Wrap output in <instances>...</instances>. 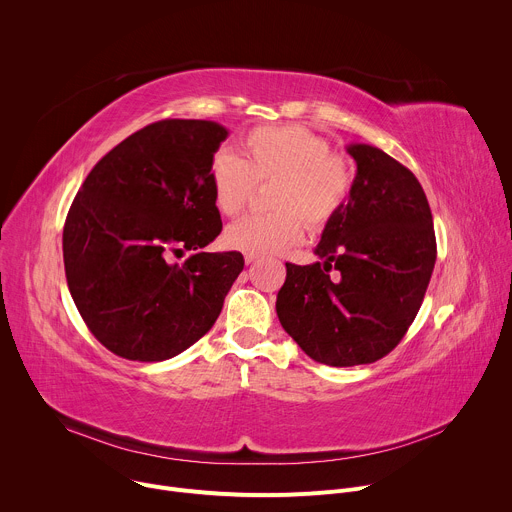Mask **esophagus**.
<instances>
[{"label":"esophagus","instance_id":"1","mask_svg":"<svg viewBox=\"0 0 512 512\" xmlns=\"http://www.w3.org/2000/svg\"><path fill=\"white\" fill-rule=\"evenodd\" d=\"M257 259H259V257H257V255H245V263H247V265H251V263H255V261H257Z\"/></svg>","mask_w":512,"mask_h":512}]
</instances>
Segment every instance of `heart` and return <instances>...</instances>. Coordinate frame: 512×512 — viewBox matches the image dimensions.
I'll use <instances>...</instances> for the list:
<instances>
[{"label":"heart","mask_w":512,"mask_h":512,"mask_svg":"<svg viewBox=\"0 0 512 512\" xmlns=\"http://www.w3.org/2000/svg\"><path fill=\"white\" fill-rule=\"evenodd\" d=\"M245 158L221 150L210 168L214 204L223 214H239L257 184H271L273 214L233 223L225 243L245 255H277L306 237V223L324 229L346 206L354 174L350 164L330 154L326 139L300 125H265L243 139Z\"/></svg>","instance_id":"1"}]
</instances>
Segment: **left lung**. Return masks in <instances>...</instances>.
I'll use <instances>...</instances> for the list:
<instances>
[{"label":"left lung","instance_id":"1","mask_svg":"<svg viewBox=\"0 0 512 512\" xmlns=\"http://www.w3.org/2000/svg\"><path fill=\"white\" fill-rule=\"evenodd\" d=\"M352 194L326 225L312 265L285 263L275 310L316 362L356 367L389 354L415 320L435 265V233L419 180L369 143H350Z\"/></svg>","mask_w":512,"mask_h":512}]
</instances>
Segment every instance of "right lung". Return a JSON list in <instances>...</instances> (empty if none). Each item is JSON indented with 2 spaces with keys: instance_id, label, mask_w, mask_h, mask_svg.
Returning a JSON list of instances; mask_svg holds the SVG:
<instances>
[{
  "instance_id": "1",
  "label": "right lung",
  "mask_w": 512,
  "mask_h": 512,
  "mask_svg": "<svg viewBox=\"0 0 512 512\" xmlns=\"http://www.w3.org/2000/svg\"><path fill=\"white\" fill-rule=\"evenodd\" d=\"M229 131L164 119L123 139L89 172L62 231L70 296L113 354L160 362L200 340L243 271L237 251H202L223 231L210 168ZM192 250L170 264L174 250Z\"/></svg>"
}]
</instances>
